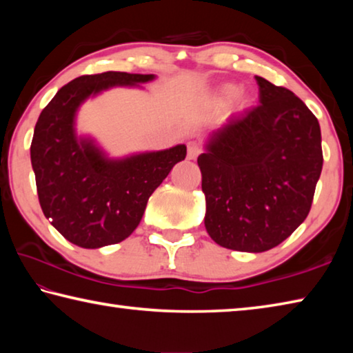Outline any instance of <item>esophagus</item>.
Returning a JSON list of instances; mask_svg holds the SVG:
<instances>
[{
  "mask_svg": "<svg viewBox=\"0 0 353 353\" xmlns=\"http://www.w3.org/2000/svg\"><path fill=\"white\" fill-rule=\"evenodd\" d=\"M199 154H201V148L196 145V143H190V145H188V159L196 160V159H198Z\"/></svg>",
  "mask_w": 353,
  "mask_h": 353,
  "instance_id": "1",
  "label": "esophagus"
}]
</instances>
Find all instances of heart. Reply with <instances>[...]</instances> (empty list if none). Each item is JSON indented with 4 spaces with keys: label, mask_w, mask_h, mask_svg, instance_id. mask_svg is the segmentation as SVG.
I'll list each match as a JSON object with an SVG mask.
<instances>
[{
    "label": "heart",
    "mask_w": 353,
    "mask_h": 353,
    "mask_svg": "<svg viewBox=\"0 0 353 353\" xmlns=\"http://www.w3.org/2000/svg\"><path fill=\"white\" fill-rule=\"evenodd\" d=\"M213 104L218 109H227L235 104L238 110H246L252 105V97L248 93H241V87L236 83H224L214 92Z\"/></svg>",
    "instance_id": "obj_1"
}]
</instances>
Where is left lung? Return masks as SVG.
<instances>
[{
  "instance_id": "left-lung-1",
  "label": "left lung",
  "mask_w": 353,
  "mask_h": 353,
  "mask_svg": "<svg viewBox=\"0 0 353 353\" xmlns=\"http://www.w3.org/2000/svg\"><path fill=\"white\" fill-rule=\"evenodd\" d=\"M260 105L208 134L198 157L207 234L219 246L265 252L294 232L322 171L321 128L303 101L255 76Z\"/></svg>"
}]
</instances>
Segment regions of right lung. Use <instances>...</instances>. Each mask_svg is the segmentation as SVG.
I'll return each instance as SVG.
<instances>
[{"label": "right lung", "instance_id": "1", "mask_svg": "<svg viewBox=\"0 0 353 353\" xmlns=\"http://www.w3.org/2000/svg\"><path fill=\"white\" fill-rule=\"evenodd\" d=\"M155 74L121 71L81 76L51 99L35 124L31 163L40 207L70 243L99 249L126 240L140 224L149 196L182 162L187 146L110 157L92 135L77 134L87 99L110 88H145Z\"/></svg>", "mask_w": 353, "mask_h": 353}]
</instances>
